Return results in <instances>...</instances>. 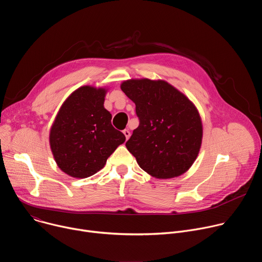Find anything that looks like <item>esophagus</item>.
Returning a JSON list of instances; mask_svg holds the SVG:
<instances>
[{
    "mask_svg": "<svg viewBox=\"0 0 262 262\" xmlns=\"http://www.w3.org/2000/svg\"><path fill=\"white\" fill-rule=\"evenodd\" d=\"M123 134H124L126 140H128L129 137H130V132H129V129H124V130H123Z\"/></svg>",
    "mask_w": 262,
    "mask_h": 262,
    "instance_id": "esophagus-1",
    "label": "esophagus"
}]
</instances>
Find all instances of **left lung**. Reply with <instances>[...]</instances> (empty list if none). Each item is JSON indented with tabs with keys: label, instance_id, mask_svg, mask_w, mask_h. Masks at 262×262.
<instances>
[{
	"label": "left lung",
	"instance_id": "1",
	"mask_svg": "<svg viewBox=\"0 0 262 262\" xmlns=\"http://www.w3.org/2000/svg\"><path fill=\"white\" fill-rule=\"evenodd\" d=\"M120 87L135 102L140 119L125 144L140 168L159 179L185 173L199 155L203 137L193 101L164 80L130 79Z\"/></svg>",
	"mask_w": 262,
	"mask_h": 262
}]
</instances>
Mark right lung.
Here are the masks:
<instances>
[{"mask_svg": "<svg viewBox=\"0 0 262 262\" xmlns=\"http://www.w3.org/2000/svg\"><path fill=\"white\" fill-rule=\"evenodd\" d=\"M108 88L85 85L62 103L50 129V146L57 166L74 178L89 177L123 144L125 136L111 123L104 108Z\"/></svg>", "mask_w": 262, "mask_h": 262, "instance_id": "add662e5", "label": "right lung"}]
</instances>
